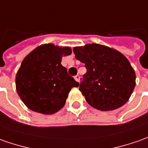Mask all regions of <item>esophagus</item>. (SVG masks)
Instances as JSON below:
<instances>
[{"label": "esophagus", "instance_id": "34e87169", "mask_svg": "<svg viewBox=\"0 0 148 148\" xmlns=\"http://www.w3.org/2000/svg\"><path fill=\"white\" fill-rule=\"evenodd\" d=\"M74 79L77 81V82H79V79H80V76H79V74H77V75H75L74 76Z\"/></svg>", "mask_w": 148, "mask_h": 148}]
</instances>
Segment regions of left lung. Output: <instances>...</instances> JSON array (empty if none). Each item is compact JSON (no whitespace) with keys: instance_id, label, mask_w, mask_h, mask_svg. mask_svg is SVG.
Returning a JSON list of instances; mask_svg holds the SVG:
<instances>
[{"instance_id":"1","label":"left lung","mask_w":148,"mask_h":148,"mask_svg":"<svg viewBox=\"0 0 148 148\" xmlns=\"http://www.w3.org/2000/svg\"><path fill=\"white\" fill-rule=\"evenodd\" d=\"M85 64L79 90L87 102L100 110H112L125 104L135 87L134 70L124 55L100 44H88L73 50Z\"/></svg>"}]
</instances>
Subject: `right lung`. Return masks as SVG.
I'll return each instance as SVG.
<instances>
[{
    "mask_svg": "<svg viewBox=\"0 0 148 148\" xmlns=\"http://www.w3.org/2000/svg\"><path fill=\"white\" fill-rule=\"evenodd\" d=\"M72 52L69 47L45 44L23 59L16 74L19 97L33 111L51 115L65 104L69 91L79 84L61 64V56Z\"/></svg>",
    "mask_w": 148,
    "mask_h": 148,
    "instance_id": "add662e5",
    "label": "right lung"
}]
</instances>
